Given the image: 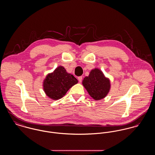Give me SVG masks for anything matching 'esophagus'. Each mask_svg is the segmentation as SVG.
Segmentation results:
<instances>
[{"mask_svg":"<svg viewBox=\"0 0 155 155\" xmlns=\"http://www.w3.org/2000/svg\"><path fill=\"white\" fill-rule=\"evenodd\" d=\"M78 79L79 82H82V76H79V77L78 78Z\"/></svg>","mask_w":155,"mask_h":155,"instance_id":"34e87169","label":"esophagus"}]
</instances>
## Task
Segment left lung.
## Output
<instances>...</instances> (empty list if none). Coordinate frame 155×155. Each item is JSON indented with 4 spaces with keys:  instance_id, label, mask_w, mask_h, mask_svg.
<instances>
[{
    "instance_id": "left-lung-1",
    "label": "left lung",
    "mask_w": 155,
    "mask_h": 155,
    "mask_svg": "<svg viewBox=\"0 0 155 155\" xmlns=\"http://www.w3.org/2000/svg\"><path fill=\"white\" fill-rule=\"evenodd\" d=\"M82 84L89 95L96 101L104 98L111 87L110 79L98 68L90 71L89 76L84 79Z\"/></svg>"
}]
</instances>
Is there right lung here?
I'll return each instance as SVG.
<instances>
[{
	"mask_svg": "<svg viewBox=\"0 0 155 155\" xmlns=\"http://www.w3.org/2000/svg\"><path fill=\"white\" fill-rule=\"evenodd\" d=\"M78 79L68 73L64 67L60 66L53 72L47 75L43 82V89L45 94L53 100L63 97Z\"/></svg>",
	"mask_w": 155,
	"mask_h": 155,
	"instance_id": "add662e5",
	"label": "right lung"
}]
</instances>
